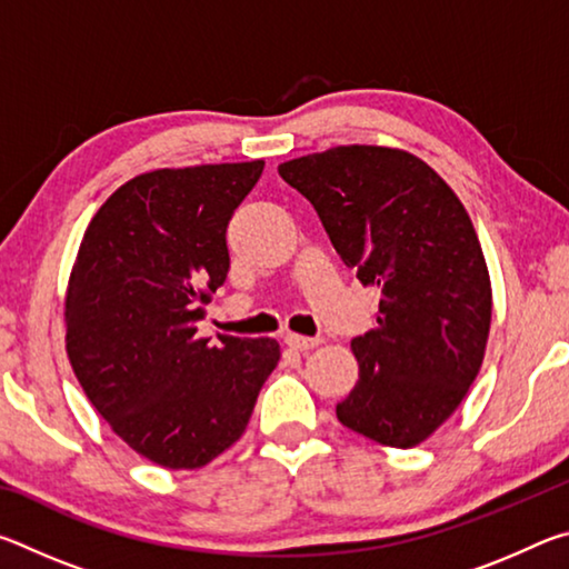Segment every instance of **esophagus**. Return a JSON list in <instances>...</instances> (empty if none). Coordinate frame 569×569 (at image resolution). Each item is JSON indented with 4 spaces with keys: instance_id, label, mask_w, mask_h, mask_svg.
I'll return each mask as SVG.
<instances>
[{
    "instance_id": "esophagus-1",
    "label": "esophagus",
    "mask_w": 569,
    "mask_h": 569,
    "mask_svg": "<svg viewBox=\"0 0 569 569\" xmlns=\"http://www.w3.org/2000/svg\"><path fill=\"white\" fill-rule=\"evenodd\" d=\"M286 343L291 346L293 351H311L321 343V339H308V336H298V333H288Z\"/></svg>"
}]
</instances>
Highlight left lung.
<instances>
[{"mask_svg": "<svg viewBox=\"0 0 569 569\" xmlns=\"http://www.w3.org/2000/svg\"><path fill=\"white\" fill-rule=\"evenodd\" d=\"M278 172L316 208L346 268L381 291L377 329L351 341L359 381L336 417L383 447H417L477 379L492 321L465 206L427 162L391 148H333Z\"/></svg>", "mask_w": 569, "mask_h": 569, "instance_id": "1", "label": "left lung"}]
</instances>
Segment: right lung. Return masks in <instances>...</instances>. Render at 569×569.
I'll list each match as a JSON object with an SVG mask.
<instances>
[{"label": "right lung", "mask_w": 569, "mask_h": 569, "mask_svg": "<svg viewBox=\"0 0 569 569\" xmlns=\"http://www.w3.org/2000/svg\"><path fill=\"white\" fill-rule=\"evenodd\" d=\"M263 160L152 170L104 200L64 301L67 356L112 431L150 461L198 469L240 439L281 349L200 339L226 283V228Z\"/></svg>", "instance_id": "right-lung-1"}]
</instances>
